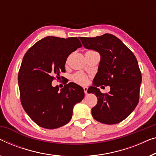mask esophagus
Masks as SVG:
<instances>
[{"label": "esophagus", "mask_w": 156, "mask_h": 156, "mask_svg": "<svg viewBox=\"0 0 156 156\" xmlns=\"http://www.w3.org/2000/svg\"><path fill=\"white\" fill-rule=\"evenodd\" d=\"M87 90H88V87H83V91H84L85 94H87Z\"/></svg>", "instance_id": "obj_1"}]
</instances>
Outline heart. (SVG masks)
<instances>
[{"label":"heart","instance_id":"obj_1","mask_svg":"<svg viewBox=\"0 0 156 156\" xmlns=\"http://www.w3.org/2000/svg\"><path fill=\"white\" fill-rule=\"evenodd\" d=\"M73 80L76 83L80 85H85L89 82V77L83 73H76L73 76Z\"/></svg>","mask_w":156,"mask_h":156}]
</instances>
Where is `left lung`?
<instances>
[{
    "label": "left lung",
    "instance_id": "1",
    "mask_svg": "<svg viewBox=\"0 0 156 156\" xmlns=\"http://www.w3.org/2000/svg\"><path fill=\"white\" fill-rule=\"evenodd\" d=\"M80 39L85 48L97 51L101 56L93 86L87 91L98 98L91 109L92 116L107 125L120 122L139 103L141 73L136 58L121 40L110 34ZM101 85L109 86L108 94L101 93L97 88Z\"/></svg>",
    "mask_w": 156,
    "mask_h": 156
}]
</instances>
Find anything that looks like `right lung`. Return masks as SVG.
<instances>
[{
  "instance_id": "add662e5",
  "label": "right lung",
  "mask_w": 156,
  "mask_h": 156,
  "mask_svg": "<svg viewBox=\"0 0 156 156\" xmlns=\"http://www.w3.org/2000/svg\"><path fill=\"white\" fill-rule=\"evenodd\" d=\"M82 44L78 38L46 37L24 55L18 74L20 99L24 110L43 128L56 129L68 123L74 106L84 97L82 87L69 83L59 89L51 83L65 73L67 58Z\"/></svg>"
}]
</instances>
